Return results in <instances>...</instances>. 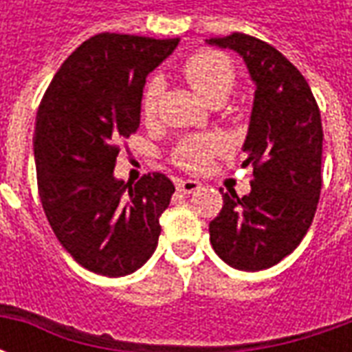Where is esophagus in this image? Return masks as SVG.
Listing matches in <instances>:
<instances>
[{
	"label": "esophagus",
	"instance_id": "obj_1",
	"mask_svg": "<svg viewBox=\"0 0 352 352\" xmlns=\"http://www.w3.org/2000/svg\"><path fill=\"white\" fill-rule=\"evenodd\" d=\"M201 188V183L199 181H194V179H179L177 181V190L184 192V194H192Z\"/></svg>",
	"mask_w": 352,
	"mask_h": 352
}]
</instances>
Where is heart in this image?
Here are the masks:
<instances>
[{
	"label": "heart",
	"instance_id": "heart-1",
	"mask_svg": "<svg viewBox=\"0 0 352 352\" xmlns=\"http://www.w3.org/2000/svg\"><path fill=\"white\" fill-rule=\"evenodd\" d=\"M184 79L207 101H224L236 82V72L228 58L214 50H199L183 65ZM164 82L160 77L148 79L141 98V111L145 118H153L158 109ZM222 151V143L213 135H188L173 151V162L186 171H204L214 154Z\"/></svg>",
	"mask_w": 352,
	"mask_h": 352
}]
</instances>
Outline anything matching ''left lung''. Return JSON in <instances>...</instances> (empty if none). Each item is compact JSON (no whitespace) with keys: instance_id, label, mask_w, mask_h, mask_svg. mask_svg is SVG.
Returning a JSON list of instances; mask_svg holds the SVG:
<instances>
[{"instance_id":"1","label":"left lung","mask_w":352,"mask_h":352,"mask_svg":"<svg viewBox=\"0 0 352 352\" xmlns=\"http://www.w3.org/2000/svg\"><path fill=\"white\" fill-rule=\"evenodd\" d=\"M207 43L236 50L256 85L243 143L251 192H222L211 245L232 267L260 272L294 251L313 222L322 186L320 111L302 73L272 45L247 34Z\"/></svg>"}]
</instances>
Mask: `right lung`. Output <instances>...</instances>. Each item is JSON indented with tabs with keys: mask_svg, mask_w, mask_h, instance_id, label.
<instances>
[{
	"mask_svg": "<svg viewBox=\"0 0 352 352\" xmlns=\"http://www.w3.org/2000/svg\"><path fill=\"white\" fill-rule=\"evenodd\" d=\"M179 39L98 34L58 69L34 135L37 188L58 241L88 272L133 273L153 256L175 186L164 173L115 179L120 143L135 133L146 75Z\"/></svg>",
	"mask_w": 352,
	"mask_h": 352,
	"instance_id": "1",
	"label": "right lung"
}]
</instances>
